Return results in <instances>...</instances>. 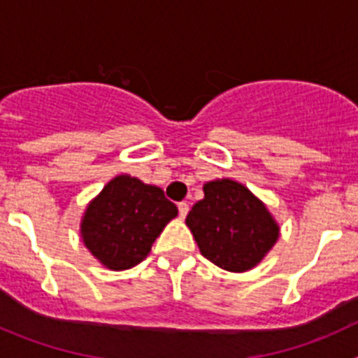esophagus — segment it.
Wrapping results in <instances>:
<instances>
[{
  "label": "esophagus",
  "mask_w": 358,
  "mask_h": 358,
  "mask_svg": "<svg viewBox=\"0 0 358 358\" xmlns=\"http://www.w3.org/2000/svg\"><path fill=\"white\" fill-rule=\"evenodd\" d=\"M177 210H179V217L181 218H185L186 215H188V211H189V206H188V202H179V204H177Z\"/></svg>",
  "instance_id": "esophagus-1"
}]
</instances>
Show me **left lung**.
<instances>
[{
  "mask_svg": "<svg viewBox=\"0 0 358 358\" xmlns=\"http://www.w3.org/2000/svg\"><path fill=\"white\" fill-rule=\"evenodd\" d=\"M186 226L201 255L231 273L255 267L280 235L264 202L231 179L204 185V199L189 210Z\"/></svg>",
  "mask_w": 358,
  "mask_h": 358,
  "instance_id": "1",
  "label": "left lung"
}]
</instances>
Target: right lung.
I'll return each mask as SVG.
<instances>
[{
  "mask_svg": "<svg viewBox=\"0 0 358 358\" xmlns=\"http://www.w3.org/2000/svg\"><path fill=\"white\" fill-rule=\"evenodd\" d=\"M177 215V206L157 186L118 176L85 210V248L113 271L131 268L147 258L152 243Z\"/></svg>",
  "mask_w": 358,
  "mask_h": 358,
  "instance_id": "add662e5",
  "label": "right lung"
}]
</instances>
